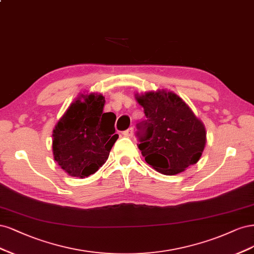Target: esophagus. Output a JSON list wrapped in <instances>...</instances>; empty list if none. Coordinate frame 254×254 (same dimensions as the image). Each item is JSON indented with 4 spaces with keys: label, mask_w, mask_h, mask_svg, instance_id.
<instances>
[{
    "label": "esophagus",
    "mask_w": 254,
    "mask_h": 254,
    "mask_svg": "<svg viewBox=\"0 0 254 254\" xmlns=\"http://www.w3.org/2000/svg\"><path fill=\"white\" fill-rule=\"evenodd\" d=\"M122 134H124V136H126V137H132L134 135V128L129 127L127 130H125V132Z\"/></svg>",
    "instance_id": "obj_1"
}]
</instances>
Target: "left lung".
Listing matches in <instances>:
<instances>
[{
	"label": "left lung",
	"instance_id": "left-lung-1",
	"mask_svg": "<svg viewBox=\"0 0 254 254\" xmlns=\"http://www.w3.org/2000/svg\"><path fill=\"white\" fill-rule=\"evenodd\" d=\"M146 120L137 125L138 148L145 161L165 175L195 165L206 145L202 122L181 97L165 89L136 94Z\"/></svg>",
	"mask_w": 254,
	"mask_h": 254
}]
</instances>
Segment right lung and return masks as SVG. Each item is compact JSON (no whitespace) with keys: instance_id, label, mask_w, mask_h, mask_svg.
<instances>
[{"instance_id":"obj_1","label":"right lung","mask_w":254,"mask_h":254,"mask_svg":"<svg viewBox=\"0 0 254 254\" xmlns=\"http://www.w3.org/2000/svg\"><path fill=\"white\" fill-rule=\"evenodd\" d=\"M104 103L101 94L81 95L54 128V158L70 176L94 174L108 160L118 139L115 118L103 113Z\"/></svg>"}]
</instances>
